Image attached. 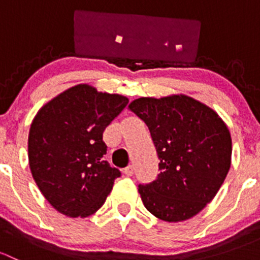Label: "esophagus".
Returning a JSON list of instances; mask_svg holds the SVG:
<instances>
[{"label": "esophagus", "instance_id": "34e87169", "mask_svg": "<svg viewBox=\"0 0 260 260\" xmlns=\"http://www.w3.org/2000/svg\"><path fill=\"white\" fill-rule=\"evenodd\" d=\"M124 174L127 175V176H133V174H135V169H133V166H128L124 169Z\"/></svg>", "mask_w": 260, "mask_h": 260}]
</instances>
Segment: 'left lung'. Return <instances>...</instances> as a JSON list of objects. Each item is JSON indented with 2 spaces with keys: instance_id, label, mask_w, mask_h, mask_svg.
Segmentation results:
<instances>
[{
  "instance_id": "left-lung-1",
  "label": "left lung",
  "mask_w": 260,
  "mask_h": 260,
  "mask_svg": "<svg viewBox=\"0 0 260 260\" xmlns=\"http://www.w3.org/2000/svg\"><path fill=\"white\" fill-rule=\"evenodd\" d=\"M129 109L148 127L159 174L138 192L169 222L187 220L215 198L232 164V137L216 112L187 95L138 98Z\"/></svg>"
}]
</instances>
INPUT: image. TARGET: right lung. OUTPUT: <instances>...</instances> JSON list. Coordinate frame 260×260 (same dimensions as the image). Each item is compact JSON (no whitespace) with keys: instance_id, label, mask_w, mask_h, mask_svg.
<instances>
[{"instance_id":"obj_1","label":"right lung","mask_w":260,"mask_h":260,"mask_svg":"<svg viewBox=\"0 0 260 260\" xmlns=\"http://www.w3.org/2000/svg\"><path fill=\"white\" fill-rule=\"evenodd\" d=\"M127 104L125 96L79 84L35 115L28 164L41 193L59 212L86 217L106 203L120 171L104 161L103 132Z\"/></svg>"}]
</instances>
